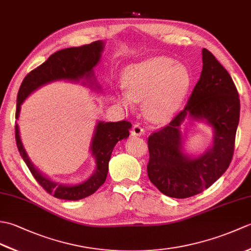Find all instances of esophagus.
Returning <instances> with one entry per match:
<instances>
[{
	"instance_id": "34e87169",
	"label": "esophagus",
	"mask_w": 251,
	"mask_h": 251,
	"mask_svg": "<svg viewBox=\"0 0 251 251\" xmlns=\"http://www.w3.org/2000/svg\"><path fill=\"white\" fill-rule=\"evenodd\" d=\"M145 134V129L142 128V127L139 124H135L132 126V129H131V136L134 137H140Z\"/></svg>"
}]
</instances>
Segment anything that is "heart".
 I'll use <instances>...</instances> for the list:
<instances>
[{
	"instance_id": "1",
	"label": "heart",
	"mask_w": 251,
	"mask_h": 251,
	"mask_svg": "<svg viewBox=\"0 0 251 251\" xmlns=\"http://www.w3.org/2000/svg\"><path fill=\"white\" fill-rule=\"evenodd\" d=\"M123 81L126 90L116 93V99L125 108L143 101L149 120L162 122L174 114L188 93L191 74L184 65L168 57H154L128 67Z\"/></svg>"
}]
</instances>
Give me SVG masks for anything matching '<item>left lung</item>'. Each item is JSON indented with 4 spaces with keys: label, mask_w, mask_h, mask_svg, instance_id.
Listing matches in <instances>:
<instances>
[{
    "label": "left lung",
    "mask_w": 251,
    "mask_h": 251,
    "mask_svg": "<svg viewBox=\"0 0 251 251\" xmlns=\"http://www.w3.org/2000/svg\"><path fill=\"white\" fill-rule=\"evenodd\" d=\"M202 70L184 109L148 139V176L163 194L175 199L194 196L226 173L233 157L239 122L238 93L230 74L209 50L202 49ZM185 119L212 126V147L199 157L183 150L179 130Z\"/></svg>",
    "instance_id": "obj_1"
}]
</instances>
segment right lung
<instances>
[{
	"label": "right lung",
	"instance_id": "obj_1",
	"mask_svg": "<svg viewBox=\"0 0 251 251\" xmlns=\"http://www.w3.org/2000/svg\"><path fill=\"white\" fill-rule=\"evenodd\" d=\"M104 49V42L96 41L92 44L79 47H70L56 51L44 63L32 70L21 83L17 96L16 119L18 120L21 104L36 89L56 81H70L78 83L92 89H100L96 81L94 68L100 61ZM131 124L127 121L101 122L96 125L90 143V152L96 159V169L90 177L81 183L61 184L55 182L34 167L26 154L20 139L18 124L15 125V137L21 157L30 169L32 176L47 193L56 199L67 201H78L94 194L104 183L108 176L109 162L115 145L129 136Z\"/></svg>",
	"mask_w": 251,
	"mask_h": 251
}]
</instances>
